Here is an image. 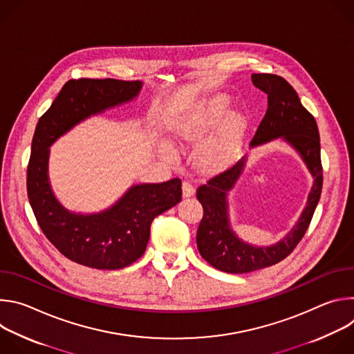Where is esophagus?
Returning <instances> with one entry per match:
<instances>
[{"label":"esophagus","mask_w":354,"mask_h":354,"mask_svg":"<svg viewBox=\"0 0 354 354\" xmlns=\"http://www.w3.org/2000/svg\"><path fill=\"white\" fill-rule=\"evenodd\" d=\"M182 194L183 197H192L194 194V187L186 180L182 183Z\"/></svg>","instance_id":"obj_1"}]
</instances>
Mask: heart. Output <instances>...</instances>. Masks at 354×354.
I'll return each mask as SVG.
<instances>
[{
	"label": "heart",
	"instance_id": "obj_1",
	"mask_svg": "<svg viewBox=\"0 0 354 354\" xmlns=\"http://www.w3.org/2000/svg\"><path fill=\"white\" fill-rule=\"evenodd\" d=\"M231 100L227 95H216L203 106L193 119L182 122L179 126V136L192 142L206 140L218 127L217 134L200 148L197 154V167L205 172H218L235 162L238 158L242 142L248 131V119L242 113H231ZM227 119L225 120V118ZM164 154L174 157V151L169 145H164Z\"/></svg>",
	"mask_w": 354,
	"mask_h": 354
}]
</instances>
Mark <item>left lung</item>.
Segmentation results:
<instances>
[{"mask_svg": "<svg viewBox=\"0 0 354 354\" xmlns=\"http://www.w3.org/2000/svg\"><path fill=\"white\" fill-rule=\"evenodd\" d=\"M252 84L268 95V111L250 148L280 140L290 145L313 176V186L297 223L280 241L254 245L239 238L230 218V193L241 179L248 154L231 169L197 189L203 218L197 228V249L213 268L227 273H249L273 266L287 258L304 236L322 190L319 131L314 116L301 105L294 88L274 74H252Z\"/></svg>", "mask_w": 354, "mask_h": 354, "instance_id": "left-lung-1", "label": "left lung"}]
</instances>
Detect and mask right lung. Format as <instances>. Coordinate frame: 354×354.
Listing matches in <instances>:
<instances>
[{
  "mask_svg": "<svg viewBox=\"0 0 354 354\" xmlns=\"http://www.w3.org/2000/svg\"><path fill=\"white\" fill-rule=\"evenodd\" d=\"M141 81L71 80L39 119L28 165V197L43 234L80 265L116 270L136 262L147 248L153 220L182 200V182L131 185L112 206L96 213L64 207L48 178L50 147L84 120L126 105L140 95Z\"/></svg>",
  "mask_w": 354,
  "mask_h": 354,
  "instance_id": "obj_1",
  "label": "right lung"
}]
</instances>
